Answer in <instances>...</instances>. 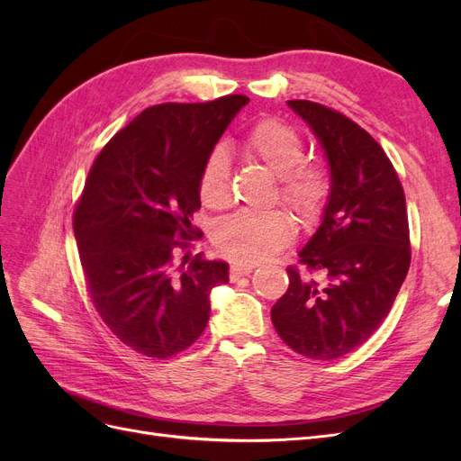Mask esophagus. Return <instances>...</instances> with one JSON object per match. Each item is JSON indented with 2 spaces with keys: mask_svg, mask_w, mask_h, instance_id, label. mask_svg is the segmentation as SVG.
<instances>
[{
  "mask_svg": "<svg viewBox=\"0 0 461 461\" xmlns=\"http://www.w3.org/2000/svg\"><path fill=\"white\" fill-rule=\"evenodd\" d=\"M254 269H256L254 265H232V267H230V278H232V281H239L240 276L249 275Z\"/></svg>",
  "mask_w": 461,
  "mask_h": 461,
  "instance_id": "esophagus-1",
  "label": "esophagus"
}]
</instances>
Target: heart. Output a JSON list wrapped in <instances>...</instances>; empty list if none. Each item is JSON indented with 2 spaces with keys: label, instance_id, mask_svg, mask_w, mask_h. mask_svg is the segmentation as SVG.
<instances>
[{
  "label": "heart",
  "instance_id": "1",
  "mask_svg": "<svg viewBox=\"0 0 461 461\" xmlns=\"http://www.w3.org/2000/svg\"><path fill=\"white\" fill-rule=\"evenodd\" d=\"M244 149L281 180V198L303 225H315L325 213L330 176L323 165L305 161L302 136L276 119H263L248 132ZM200 200L209 209L230 202V159L222 148L209 153L200 175ZM294 236V222L283 209H242L222 219L213 230L215 249L240 265H254L283 249Z\"/></svg>",
  "mask_w": 461,
  "mask_h": 461
}]
</instances>
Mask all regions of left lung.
I'll return each mask as SVG.
<instances>
[{"label": "left lung", "instance_id": "1", "mask_svg": "<svg viewBox=\"0 0 461 461\" xmlns=\"http://www.w3.org/2000/svg\"><path fill=\"white\" fill-rule=\"evenodd\" d=\"M330 167L323 221L290 267L271 321L292 350L312 359L354 352L381 327L411 261L406 196L375 138L330 107L290 100Z\"/></svg>", "mask_w": 461, "mask_h": 461}]
</instances>
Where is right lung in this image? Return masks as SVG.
<instances>
[{"mask_svg":"<svg viewBox=\"0 0 461 461\" xmlns=\"http://www.w3.org/2000/svg\"><path fill=\"white\" fill-rule=\"evenodd\" d=\"M248 102L232 94L151 105L90 167L73 213L86 290L109 330L138 354L186 350L209 321V292L229 283L225 261L188 258L202 234L192 215L203 163Z\"/></svg>","mask_w":461,"mask_h":461,"instance_id":"right-lung-1","label":"right lung"}]
</instances>
